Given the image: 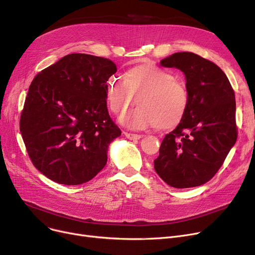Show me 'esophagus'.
Masks as SVG:
<instances>
[{"label": "esophagus", "mask_w": 255, "mask_h": 255, "mask_svg": "<svg viewBox=\"0 0 255 255\" xmlns=\"http://www.w3.org/2000/svg\"><path fill=\"white\" fill-rule=\"evenodd\" d=\"M124 134L129 139H139L141 137L140 134H135V133H130V132H124Z\"/></svg>", "instance_id": "34e87169"}]
</instances>
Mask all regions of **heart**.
<instances>
[{"label":"heart","instance_id":"b5f03b06","mask_svg":"<svg viewBox=\"0 0 255 255\" xmlns=\"http://www.w3.org/2000/svg\"><path fill=\"white\" fill-rule=\"evenodd\" d=\"M136 95L139 105L121 119L131 129L175 128L189 106L186 86L170 71L151 62L131 67L123 77L112 76L107 80L106 99L114 114H124Z\"/></svg>","mask_w":255,"mask_h":255}]
</instances>
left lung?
<instances>
[{
    "instance_id": "left-lung-1",
    "label": "left lung",
    "mask_w": 255,
    "mask_h": 255,
    "mask_svg": "<svg viewBox=\"0 0 255 255\" xmlns=\"http://www.w3.org/2000/svg\"><path fill=\"white\" fill-rule=\"evenodd\" d=\"M160 65L184 72L189 106L163 138L154 168L175 188L200 186L216 175L236 143L235 92L219 67L196 53L176 52Z\"/></svg>"
}]
</instances>
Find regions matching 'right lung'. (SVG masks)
<instances>
[{"instance_id":"1","label":"right lung","mask_w":255,"mask_h":255,"mask_svg":"<svg viewBox=\"0 0 255 255\" xmlns=\"http://www.w3.org/2000/svg\"><path fill=\"white\" fill-rule=\"evenodd\" d=\"M116 72L109 59L71 53L33 79L19 130L32 163L51 181L80 185L105 166L109 144L121 135L106 105Z\"/></svg>"}]
</instances>
